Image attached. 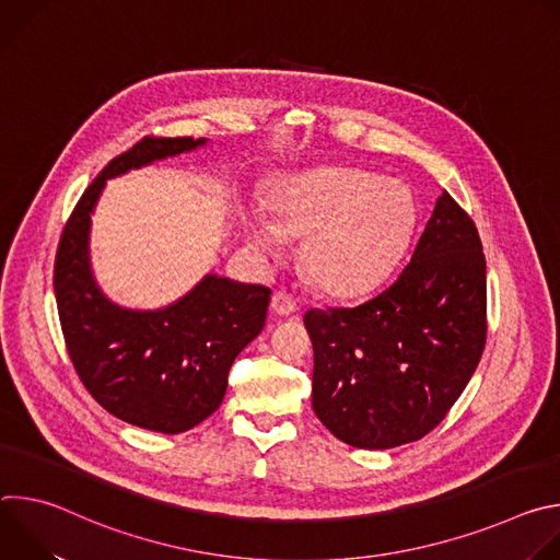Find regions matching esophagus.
Listing matches in <instances>:
<instances>
[{
    "label": "esophagus",
    "instance_id": "obj_1",
    "mask_svg": "<svg viewBox=\"0 0 560 560\" xmlns=\"http://www.w3.org/2000/svg\"><path fill=\"white\" fill-rule=\"evenodd\" d=\"M270 307H272V312L279 314V316H288V314H292V312L299 310L296 301H294L290 294H285V292H275V294H272V301H270Z\"/></svg>",
    "mask_w": 560,
    "mask_h": 560
}]
</instances>
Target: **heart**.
<instances>
[{
  "mask_svg": "<svg viewBox=\"0 0 560 560\" xmlns=\"http://www.w3.org/2000/svg\"><path fill=\"white\" fill-rule=\"evenodd\" d=\"M272 219L246 217L250 244L275 255L283 234L305 236L303 266L330 292H359L376 283L404 253L417 221L406 184L354 168H324L279 184Z\"/></svg>",
  "mask_w": 560,
  "mask_h": 560,
  "instance_id": "obj_1",
  "label": "heart"
}]
</instances>
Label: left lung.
<instances>
[{"label": "left lung", "mask_w": 560, "mask_h": 560, "mask_svg": "<svg viewBox=\"0 0 560 560\" xmlns=\"http://www.w3.org/2000/svg\"><path fill=\"white\" fill-rule=\"evenodd\" d=\"M481 238L443 190L406 268L350 307L307 310L312 408L339 441L387 450L423 439L450 412L488 335Z\"/></svg>", "instance_id": "obj_1"}]
</instances>
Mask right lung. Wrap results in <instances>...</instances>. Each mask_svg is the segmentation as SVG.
Masks as SVG:
<instances>
[{
	"instance_id": "right-lung-1",
	"label": "right lung",
	"mask_w": 560,
	"mask_h": 560,
	"mask_svg": "<svg viewBox=\"0 0 560 560\" xmlns=\"http://www.w3.org/2000/svg\"><path fill=\"white\" fill-rule=\"evenodd\" d=\"M192 137H143L115 156L77 201L55 257V296L70 361L113 417L179 434L223 401L232 361L266 326L270 288L206 275L162 310L113 303L91 270V214L106 179L203 145Z\"/></svg>"
}]
</instances>
